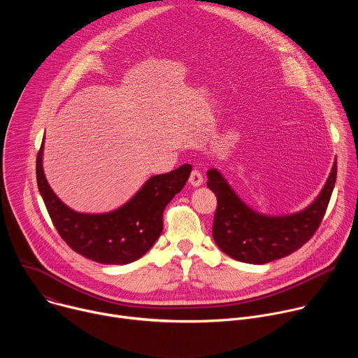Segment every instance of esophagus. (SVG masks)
Segmentation results:
<instances>
[{"label": "esophagus", "mask_w": 358, "mask_h": 358, "mask_svg": "<svg viewBox=\"0 0 358 358\" xmlns=\"http://www.w3.org/2000/svg\"><path fill=\"white\" fill-rule=\"evenodd\" d=\"M188 181H189V184H191L192 187H199V185H202V182H203V177H202V174H201L198 170H192V173H191Z\"/></svg>", "instance_id": "esophagus-1"}]
</instances>
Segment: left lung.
Segmentation results:
<instances>
[{"label": "left lung", "instance_id": "left-lung-1", "mask_svg": "<svg viewBox=\"0 0 358 358\" xmlns=\"http://www.w3.org/2000/svg\"><path fill=\"white\" fill-rule=\"evenodd\" d=\"M207 176V185L217 195L213 227L215 243L235 261L264 265L287 257L315 235L336 184L337 160L310 206L283 217H269L249 208L217 169L208 170Z\"/></svg>", "mask_w": 358, "mask_h": 358}]
</instances>
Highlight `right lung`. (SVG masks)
<instances>
[{"instance_id": "1", "label": "right lung", "mask_w": 358, "mask_h": 358, "mask_svg": "<svg viewBox=\"0 0 358 358\" xmlns=\"http://www.w3.org/2000/svg\"><path fill=\"white\" fill-rule=\"evenodd\" d=\"M43 141L36 157V182L48 214L61 238L82 257L105 265L140 259L163 232L167 203L185 185L191 166L151 177L120 208L106 214L71 210L49 187L42 167Z\"/></svg>"}]
</instances>
